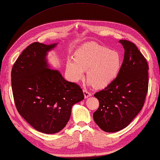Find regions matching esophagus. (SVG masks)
Segmentation results:
<instances>
[{
    "label": "esophagus",
    "instance_id": "esophagus-1",
    "mask_svg": "<svg viewBox=\"0 0 160 160\" xmlns=\"http://www.w3.org/2000/svg\"><path fill=\"white\" fill-rule=\"evenodd\" d=\"M83 94L85 96V98H88V97L91 96V93L89 92L88 90L86 89H83Z\"/></svg>",
    "mask_w": 160,
    "mask_h": 160
}]
</instances>
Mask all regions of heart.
Here are the masks:
<instances>
[{"instance_id": "1", "label": "heart", "mask_w": 160, "mask_h": 160, "mask_svg": "<svg viewBox=\"0 0 160 160\" xmlns=\"http://www.w3.org/2000/svg\"><path fill=\"white\" fill-rule=\"evenodd\" d=\"M76 60L67 62V74L74 82L87 76L96 88H104L112 83L121 70L122 57L118 51L111 50L103 45L89 43L75 54Z\"/></svg>"}]
</instances>
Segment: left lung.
<instances>
[{
  "label": "left lung",
  "instance_id": "1",
  "mask_svg": "<svg viewBox=\"0 0 160 160\" xmlns=\"http://www.w3.org/2000/svg\"><path fill=\"white\" fill-rule=\"evenodd\" d=\"M124 58L118 76L109 86L94 94L99 106L94 122L103 131L114 132L126 128L142 110L148 88V65L136 45L120 40Z\"/></svg>",
  "mask_w": 160,
  "mask_h": 160
}]
</instances>
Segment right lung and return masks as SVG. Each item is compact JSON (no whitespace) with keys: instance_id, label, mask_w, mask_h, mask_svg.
Instances as JSON below:
<instances>
[{"instance_id":"1","label":"right lung","mask_w":160,"mask_h":160,"mask_svg":"<svg viewBox=\"0 0 160 160\" xmlns=\"http://www.w3.org/2000/svg\"><path fill=\"white\" fill-rule=\"evenodd\" d=\"M57 44L38 42L22 52L12 69L13 97L18 113L39 132L54 134L70 119L72 107L84 99L79 85L49 69L47 52Z\"/></svg>"}]
</instances>
